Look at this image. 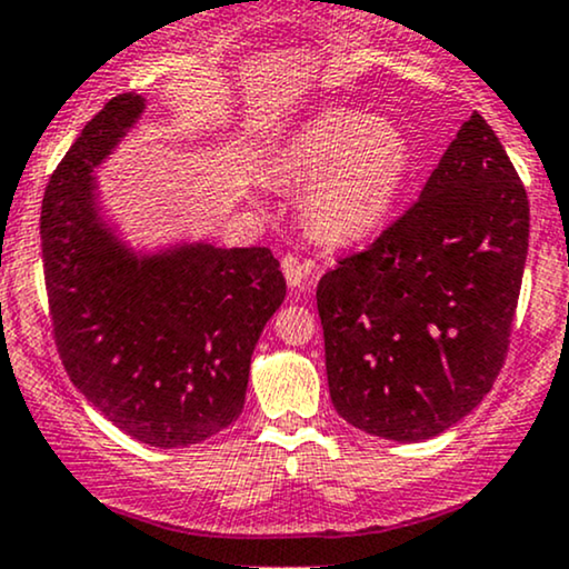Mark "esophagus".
<instances>
[{"instance_id":"esophagus-1","label":"esophagus","mask_w":569,"mask_h":569,"mask_svg":"<svg viewBox=\"0 0 569 569\" xmlns=\"http://www.w3.org/2000/svg\"><path fill=\"white\" fill-rule=\"evenodd\" d=\"M280 270H283L286 276V283L291 286V289H299V286L305 283H312V267L299 262L297 257H283V262H280Z\"/></svg>"}]
</instances>
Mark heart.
I'll use <instances>...</instances> for the list:
<instances>
[{
	"label": "heart",
	"mask_w": 569,
	"mask_h": 569,
	"mask_svg": "<svg viewBox=\"0 0 569 569\" xmlns=\"http://www.w3.org/2000/svg\"><path fill=\"white\" fill-rule=\"evenodd\" d=\"M411 149L393 122L323 109L280 147V179L305 187L302 219L321 243L352 246L380 232L409 179Z\"/></svg>",
	"instance_id": "b5f03b06"
}]
</instances>
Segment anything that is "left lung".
I'll use <instances>...</instances> for the list:
<instances>
[{"label": "left lung", "instance_id": "left-lung-1", "mask_svg": "<svg viewBox=\"0 0 569 569\" xmlns=\"http://www.w3.org/2000/svg\"><path fill=\"white\" fill-rule=\"evenodd\" d=\"M527 243L525 184L473 112L420 200L318 280L339 417L390 441H426L479 407L506 361Z\"/></svg>", "mask_w": 569, "mask_h": 569}]
</instances>
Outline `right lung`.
<instances>
[{
    "label": "right lung",
    "mask_w": 569,
    "mask_h": 569,
    "mask_svg": "<svg viewBox=\"0 0 569 569\" xmlns=\"http://www.w3.org/2000/svg\"><path fill=\"white\" fill-rule=\"evenodd\" d=\"M143 98H112L71 143L42 200V262L63 369L122 433L176 449L238 420L259 335L286 299L270 248L117 238L93 168L139 122Z\"/></svg>",
    "instance_id": "obj_1"
}]
</instances>
